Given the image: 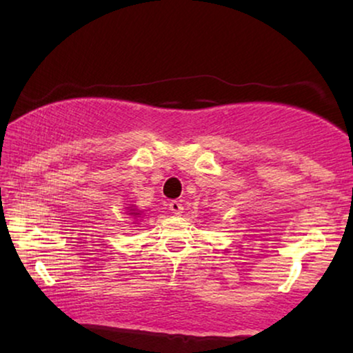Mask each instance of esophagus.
<instances>
[{
    "instance_id": "1",
    "label": "esophagus",
    "mask_w": 353,
    "mask_h": 353,
    "mask_svg": "<svg viewBox=\"0 0 353 353\" xmlns=\"http://www.w3.org/2000/svg\"><path fill=\"white\" fill-rule=\"evenodd\" d=\"M168 209L172 210V214L180 215L183 212V204L180 201H170V204H168Z\"/></svg>"
}]
</instances>
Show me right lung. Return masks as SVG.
<instances>
[{
  "instance_id": "add662e5",
  "label": "right lung",
  "mask_w": 353,
  "mask_h": 353,
  "mask_svg": "<svg viewBox=\"0 0 353 353\" xmlns=\"http://www.w3.org/2000/svg\"><path fill=\"white\" fill-rule=\"evenodd\" d=\"M133 215H139V214H134V212H133Z\"/></svg>"
}]
</instances>
